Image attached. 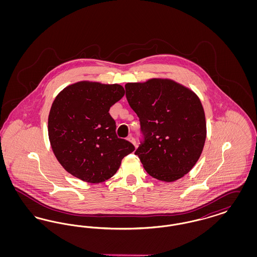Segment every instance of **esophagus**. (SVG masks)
Masks as SVG:
<instances>
[{
    "label": "esophagus",
    "mask_w": 257,
    "mask_h": 257,
    "mask_svg": "<svg viewBox=\"0 0 257 257\" xmlns=\"http://www.w3.org/2000/svg\"><path fill=\"white\" fill-rule=\"evenodd\" d=\"M127 140H128L129 142H131V143L134 145L135 147H136V140H135L134 137H132V136H129V137L127 138Z\"/></svg>",
    "instance_id": "obj_1"
}]
</instances>
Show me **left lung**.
Instances as JSON below:
<instances>
[{
	"mask_svg": "<svg viewBox=\"0 0 257 257\" xmlns=\"http://www.w3.org/2000/svg\"><path fill=\"white\" fill-rule=\"evenodd\" d=\"M126 98L140 118L144 140L136 150L147 173L165 182L187 174L206 139L205 113L190 88L170 79L125 85Z\"/></svg>",
	"mask_w": 257,
	"mask_h": 257,
	"instance_id": "obj_1",
	"label": "left lung"
}]
</instances>
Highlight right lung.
Returning a JSON list of instances; mask_svg holds the SVG:
<instances>
[{
  "mask_svg": "<svg viewBox=\"0 0 257 257\" xmlns=\"http://www.w3.org/2000/svg\"><path fill=\"white\" fill-rule=\"evenodd\" d=\"M123 86L83 81L55 98L48 117L50 144L63 169L88 183L108 180L135 147L119 139L110 108L123 97Z\"/></svg>",
  "mask_w": 257,
  "mask_h": 257,
  "instance_id": "add662e5",
  "label": "right lung"
}]
</instances>
